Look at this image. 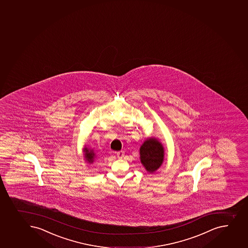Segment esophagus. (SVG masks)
<instances>
[{"label": "esophagus", "mask_w": 248, "mask_h": 248, "mask_svg": "<svg viewBox=\"0 0 248 248\" xmlns=\"http://www.w3.org/2000/svg\"><path fill=\"white\" fill-rule=\"evenodd\" d=\"M124 152L122 151V150L116 152V156H117L118 158H122L124 157Z\"/></svg>", "instance_id": "obj_1"}]
</instances>
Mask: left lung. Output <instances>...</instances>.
<instances>
[{
	"label": "left lung",
	"mask_w": 248,
	"mask_h": 248,
	"mask_svg": "<svg viewBox=\"0 0 248 248\" xmlns=\"http://www.w3.org/2000/svg\"><path fill=\"white\" fill-rule=\"evenodd\" d=\"M140 162L147 171L153 173L163 162L164 150L162 144L155 138H149L140 149Z\"/></svg>",
	"instance_id": "obj_1"
}]
</instances>
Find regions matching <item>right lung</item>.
<instances>
[{
    "label": "right lung",
    "instance_id": "obj_1",
    "mask_svg": "<svg viewBox=\"0 0 248 248\" xmlns=\"http://www.w3.org/2000/svg\"><path fill=\"white\" fill-rule=\"evenodd\" d=\"M93 157H94V154H93V151L91 150V151H89L87 150V148L86 149V155H85V157H86V159L89 162H93Z\"/></svg>",
    "mask_w": 248,
    "mask_h": 248
}]
</instances>
